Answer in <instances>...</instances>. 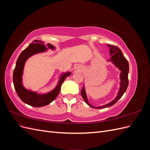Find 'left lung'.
Here are the masks:
<instances>
[{
  "instance_id": "obj_1",
  "label": "left lung",
  "mask_w": 150,
  "mask_h": 150,
  "mask_svg": "<svg viewBox=\"0 0 150 150\" xmlns=\"http://www.w3.org/2000/svg\"><path fill=\"white\" fill-rule=\"evenodd\" d=\"M108 46L110 47V54L111 56L110 59H108V61H111L113 64H114L116 67H118V69L121 71L120 74V79H121V87L120 89L117 94V96L116 98L111 101L110 103L107 104L106 105H104L99 107H94L89 103L87 96H86V94L85 92L84 86L81 90V96L85 102L87 103L88 105L93 108L95 109H101V108H105L107 107H110L114 104L119 100V99L122 97V95L125 93L126 91L127 88L128 86V72H129V64L128 62L127 61L125 57L123 54L122 53L121 49L114 45L108 44Z\"/></svg>"
}]
</instances>
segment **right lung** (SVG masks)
<instances>
[{"label": "right lung", "mask_w": 150, "mask_h": 150, "mask_svg": "<svg viewBox=\"0 0 150 150\" xmlns=\"http://www.w3.org/2000/svg\"><path fill=\"white\" fill-rule=\"evenodd\" d=\"M47 46L52 49L54 47L51 44H47ZM47 50L44 42L39 40H35L33 43L30 44L29 46L22 51L18 57L15 69L13 72V83L16 91L21 100L24 103L34 107H42L46 106L52 102L56 98L60 92L62 83L65 79L71 74V72H66L61 77L60 80L56 87L52 91L45 94H38L35 92L27 90L24 88L22 84V76L23 74L24 64L29 57L35 54L44 52Z\"/></svg>", "instance_id": "add662e5"}]
</instances>
